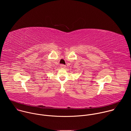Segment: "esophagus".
I'll return each instance as SVG.
<instances>
[{
    "label": "esophagus",
    "mask_w": 131,
    "mask_h": 131,
    "mask_svg": "<svg viewBox=\"0 0 131 131\" xmlns=\"http://www.w3.org/2000/svg\"><path fill=\"white\" fill-rule=\"evenodd\" d=\"M65 66H65V65H64V64H61V65H60V67H61L62 68H65Z\"/></svg>",
    "instance_id": "34e87169"
}]
</instances>
